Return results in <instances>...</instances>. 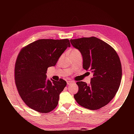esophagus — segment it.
Instances as JSON below:
<instances>
[{
  "label": "esophagus",
  "mask_w": 134,
  "mask_h": 134,
  "mask_svg": "<svg viewBox=\"0 0 134 134\" xmlns=\"http://www.w3.org/2000/svg\"><path fill=\"white\" fill-rule=\"evenodd\" d=\"M72 83V81H67V85H70V84H71Z\"/></svg>",
  "instance_id": "1"
}]
</instances>
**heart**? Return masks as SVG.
I'll return each mask as SVG.
<instances>
[{
  "label": "heart",
  "mask_w": 134,
  "mask_h": 134,
  "mask_svg": "<svg viewBox=\"0 0 134 134\" xmlns=\"http://www.w3.org/2000/svg\"><path fill=\"white\" fill-rule=\"evenodd\" d=\"M76 52H79L78 50H77V49H72L71 53H76Z\"/></svg>",
  "instance_id": "heart-1"
}]
</instances>
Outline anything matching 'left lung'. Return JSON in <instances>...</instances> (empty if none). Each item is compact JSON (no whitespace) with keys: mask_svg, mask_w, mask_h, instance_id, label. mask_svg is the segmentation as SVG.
Masks as SVG:
<instances>
[{"mask_svg":"<svg viewBox=\"0 0 134 134\" xmlns=\"http://www.w3.org/2000/svg\"><path fill=\"white\" fill-rule=\"evenodd\" d=\"M70 42L80 52L83 69L93 73L89 85L76 83L79 91L74 99L86 109H99L109 103L119 89L122 78L119 56L112 47L96 37L70 40Z\"/></svg>","mask_w":134,"mask_h":134,"instance_id":"left-lung-1","label":"left lung"}]
</instances>
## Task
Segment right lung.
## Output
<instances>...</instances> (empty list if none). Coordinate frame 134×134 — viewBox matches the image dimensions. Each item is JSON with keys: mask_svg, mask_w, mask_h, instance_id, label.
Wrapping results in <instances>:
<instances>
[{"mask_svg": "<svg viewBox=\"0 0 134 134\" xmlns=\"http://www.w3.org/2000/svg\"><path fill=\"white\" fill-rule=\"evenodd\" d=\"M67 47L68 39H42L21 49L15 67V80L20 96L26 105L38 112L48 113L57 106L60 94L67 83L47 78V71L54 66Z\"/></svg>", "mask_w": 134, "mask_h": 134, "instance_id": "obj_1", "label": "right lung"}]
</instances>
